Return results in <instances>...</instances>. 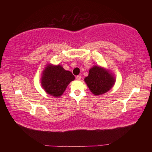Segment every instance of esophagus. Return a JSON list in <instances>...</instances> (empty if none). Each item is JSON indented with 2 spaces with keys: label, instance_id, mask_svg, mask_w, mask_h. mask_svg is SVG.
<instances>
[{
  "label": "esophagus",
  "instance_id": "1",
  "mask_svg": "<svg viewBox=\"0 0 152 152\" xmlns=\"http://www.w3.org/2000/svg\"><path fill=\"white\" fill-rule=\"evenodd\" d=\"M76 80H81V76H80V75L77 76L76 77Z\"/></svg>",
  "mask_w": 152,
  "mask_h": 152
}]
</instances>
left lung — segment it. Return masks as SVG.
I'll use <instances>...</instances> for the list:
<instances>
[{
    "mask_svg": "<svg viewBox=\"0 0 152 152\" xmlns=\"http://www.w3.org/2000/svg\"><path fill=\"white\" fill-rule=\"evenodd\" d=\"M116 81L114 74L109 69L100 66H94L89 70L88 76L84 82L94 95L99 96L111 89Z\"/></svg>",
    "mask_w": 152,
    "mask_h": 152,
    "instance_id": "obj_1",
    "label": "left lung"
}]
</instances>
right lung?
<instances>
[{"label":"right lung","mask_w":152,"mask_h":152,"mask_svg":"<svg viewBox=\"0 0 152 152\" xmlns=\"http://www.w3.org/2000/svg\"><path fill=\"white\" fill-rule=\"evenodd\" d=\"M75 77L70 71L66 70L61 65L48 64L43 70L41 84L47 94L60 97Z\"/></svg>","instance_id":"add662e5"}]
</instances>
